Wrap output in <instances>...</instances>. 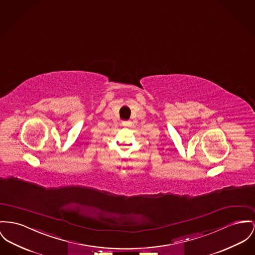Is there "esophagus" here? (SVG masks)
I'll list each match as a JSON object with an SVG mask.
<instances>
[{
    "label": "esophagus",
    "instance_id": "obj_1",
    "mask_svg": "<svg viewBox=\"0 0 255 255\" xmlns=\"http://www.w3.org/2000/svg\"><path fill=\"white\" fill-rule=\"evenodd\" d=\"M122 126H123V127H130V126H131V123H130V122H123V123H122Z\"/></svg>",
    "mask_w": 255,
    "mask_h": 255
}]
</instances>
